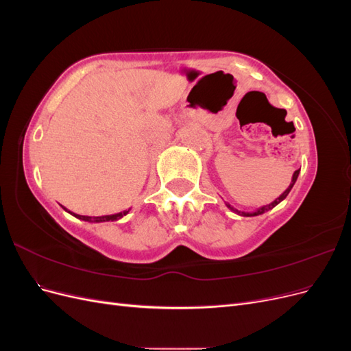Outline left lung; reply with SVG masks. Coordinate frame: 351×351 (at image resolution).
I'll return each instance as SVG.
<instances>
[{
	"instance_id": "1",
	"label": "left lung",
	"mask_w": 351,
	"mask_h": 351,
	"mask_svg": "<svg viewBox=\"0 0 351 351\" xmlns=\"http://www.w3.org/2000/svg\"><path fill=\"white\" fill-rule=\"evenodd\" d=\"M299 173H300V169H295L294 174H293V177H291V183H290V186L285 189V192H284L282 195H280V197H277V199H275L274 202H271L269 205L261 206V208H258L256 210H253V212H243V210H239V209H236V208H232L230 204H226V205H227V208H228L230 210H232V212H234V214H237V215H240V217H258V215H262L263 212H267V210H269V209L275 208V206H277V205L280 204V202H282V200L287 197V195H289V193H290V190L293 189V186H294V183H295L297 177H299Z\"/></svg>"
}]
</instances>
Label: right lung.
<instances>
[{"instance_id":"1","label":"right lung","mask_w":351,"mask_h":351,"mask_svg":"<svg viewBox=\"0 0 351 351\" xmlns=\"http://www.w3.org/2000/svg\"><path fill=\"white\" fill-rule=\"evenodd\" d=\"M62 208H64V206H62ZM64 210H67L69 214H71L73 217H76V218H79V219H82V221H88V222H105V221H117V219L123 218L124 215L129 214V210H130V209L123 210V212H119V214L104 215V217H86V215H79V214H74V212H70V210H69V209H66V208H64Z\"/></svg>"}]
</instances>
